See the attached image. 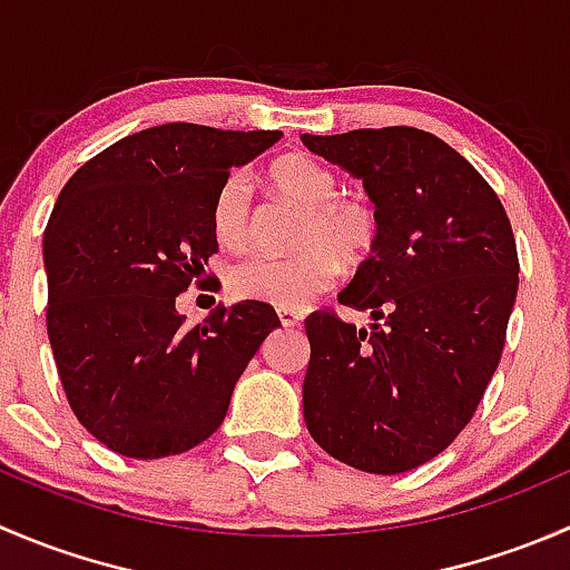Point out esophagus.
Returning <instances> with one entry per match:
<instances>
[{"mask_svg": "<svg viewBox=\"0 0 570 570\" xmlns=\"http://www.w3.org/2000/svg\"><path fill=\"white\" fill-rule=\"evenodd\" d=\"M278 320L284 327H297L303 322V314L295 308H278Z\"/></svg>", "mask_w": 570, "mask_h": 570, "instance_id": "34e87169", "label": "esophagus"}]
</instances>
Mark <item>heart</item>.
<instances>
[{"label": "heart", "mask_w": 570, "mask_h": 570, "mask_svg": "<svg viewBox=\"0 0 570 570\" xmlns=\"http://www.w3.org/2000/svg\"><path fill=\"white\" fill-rule=\"evenodd\" d=\"M264 181L278 198L301 212L289 256H253L228 269V292L239 301L303 308L331 289L342 262L361 264L377 250L383 217L375 200L361 193H338L342 181L325 163L306 151L275 157ZM212 234L226 250H245L256 237L248 184L228 176L212 200Z\"/></svg>", "instance_id": "1"}]
</instances>
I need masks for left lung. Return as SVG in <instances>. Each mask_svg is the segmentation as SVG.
Masks as SVG:
<instances>
[{
    "mask_svg": "<svg viewBox=\"0 0 570 570\" xmlns=\"http://www.w3.org/2000/svg\"><path fill=\"white\" fill-rule=\"evenodd\" d=\"M303 142L361 178L383 217L381 245L338 292L372 325L331 308L306 317V428L353 469L411 471L461 435L497 372L519 292L513 228L491 184L430 131Z\"/></svg>",
    "mask_w": 570,
    "mask_h": 570,
    "instance_id": "8db88e82",
    "label": "left lung"
}]
</instances>
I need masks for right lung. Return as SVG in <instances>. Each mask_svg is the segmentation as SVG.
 <instances>
[{
    "mask_svg": "<svg viewBox=\"0 0 570 570\" xmlns=\"http://www.w3.org/2000/svg\"><path fill=\"white\" fill-rule=\"evenodd\" d=\"M278 137L163 124L112 142L62 187L43 234L46 331L73 416L107 450L154 461L209 439L281 325L258 301L198 325L176 312L209 278L217 189Z\"/></svg>",
    "mask_w": 570,
    "mask_h": 570,
    "instance_id": "right-lung-1",
    "label": "right lung"
}]
</instances>
